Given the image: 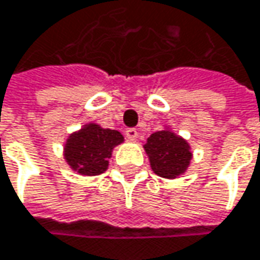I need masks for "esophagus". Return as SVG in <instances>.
Wrapping results in <instances>:
<instances>
[{
  "instance_id": "1",
  "label": "esophagus",
  "mask_w": 260,
  "mask_h": 260,
  "mask_svg": "<svg viewBox=\"0 0 260 260\" xmlns=\"http://www.w3.org/2000/svg\"><path fill=\"white\" fill-rule=\"evenodd\" d=\"M126 137H128V140L129 141H137V138H138V132L135 128H129V129H126Z\"/></svg>"
}]
</instances>
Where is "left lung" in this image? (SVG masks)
<instances>
[{"label": "left lung", "instance_id": "left-lung-1", "mask_svg": "<svg viewBox=\"0 0 260 260\" xmlns=\"http://www.w3.org/2000/svg\"><path fill=\"white\" fill-rule=\"evenodd\" d=\"M156 176L174 180L183 176L193 157L189 143L170 126L153 132L143 146Z\"/></svg>", "mask_w": 260, "mask_h": 260}]
</instances>
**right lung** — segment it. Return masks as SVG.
I'll list each match as a JSON object with an SVG mask.
<instances>
[{"mask_svg": "<svg viewBox=\"0 0 260 260\" xmlns=\"http://www.w3.org/2000/svg\"><path fill=\"white\" fill-rule=\"evenodd\" d=\"M123 141L119 131L89 122L68 135L63 143V159L80 176H100L108 168L113 149Z\"/></svg>", "mask_w": 260, "mask_h": 260, "instance_id": "right-lung-1", "label": "right lung"}]
</instances>
